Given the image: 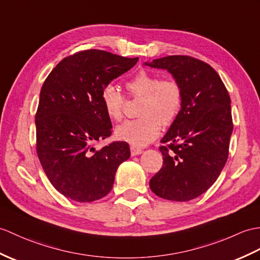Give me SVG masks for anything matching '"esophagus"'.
I'll use <instances>...</instances> for the list:
<instances>
[{
  "label": "esophagus",
  "mask_w": 260,
  "mask_h": 260,
  "mask_svg": "<svg viewBox=\"0 0 260 260\" xmlns=\"http://www.w3.org/2000/svg\"><path fill=\"white\" fill-rule=\"evenodd\" d=\"M142 153H143V150L141 148H137V147H134V146L131 147V154H132V156L140 155Z\"/></svg>",
  "instance_id": "esophagus-1"
}]
</instances>
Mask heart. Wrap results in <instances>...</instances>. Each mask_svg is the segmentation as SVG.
Returning <instances> with one entry per match:
<instances>
[{
	"instance_id": "1",
	"label": "heart",
	"mask_w": 260,
	"mask_h": 260,
	"mask_svg": "<svg viewBox=\"0 0 260 260\" xmlns=\"http://www.w3.org/2000/svg\"><path fill=\"white\" fill-rule=\"evenodd\" d=\"M131 99H141L140 118L126 120L116 128L118 140L134 147H144L159 135L160 126L171 125L179 115L183 106V90L172 78L141 70L125 83ZM101 101L108 118L118 122L123 118L126 99L113 84L102 88Z\"/></svg>"
}]
</instances>
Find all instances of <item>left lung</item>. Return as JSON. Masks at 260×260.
<instances>
[{
    "mask_svg": "<svg viewBox=\"0 0 260 260\" xmlns=\"http://www.w3.org/2000/svg\"><path fill=\"white\" fill-rule=\"evenodd\" d=\"M145 64L167 70L183 90L182 110L160 141L162 166L149 187L168 201H190L216 182L227 161L231 98L218 73L201 59L171 55Z\"/></svg>",
    "mask_w": 260,
    "mask_h": 260,
    "instance_id": "8db88e82",
    "label": "left lung"
}]
</instances>
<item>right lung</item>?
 Returning <instances> with one entry per match:
<instances>
[{
  "instance_id": "obj_1",
  "label": "right lung",
  "mask_w": 260,
  "mask_h": 260,
  "mask_svg": "<svg viewBox=\"0 0 260 260\" xmlns=\"http://www.w3.org/2000/svg\"><path fill=\"white\" fill-rule=\"evenodd\" d=\"M137 61L101 50L80 51L63 58L44 81L35 114L36 153L48 180L65 197L89 203L106 196L117 167L129 158L126 142L98 150L95 145L112 134L102 88Z\"/></svg>"
}]
</instances>
